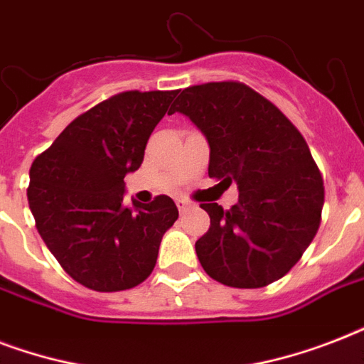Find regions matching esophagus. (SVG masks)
<instances>
[{
    "label": "esophagus",
    "mask_w": 364,
    "mask_h": 364,
    "mask_svg": "<svg viewBox=\"0 0 364 364\" xmlns=\"http://www.w3.org/2000/svg\"><path fill=\"white\" fill-rule=\"evenodd\" d=\"M176 205H177V210H179V211H181V213H183V211L187 210V208H188V205H191V204H188L187 200L177 198V200H176Z\"/></svg>",
    "instance_id": "1"
}]
</instances>
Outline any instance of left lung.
Instances as JSON below:
<instances>
[{
    "label": "left lung",
    "mask_w": 364,
    "mask_h": 364,
    "mask_svg": "<svg viewBox=\"0 0 364 364\" xmlns=\"http://www.w3.org/2000/svg\"><path fill=\"white\" fill-rule=\"evenodd\" d=\"M176 111L208 139L210 177L238 185L230 210L202 204L211 223L196 242L205 274L238 289L283 277L316 236L325 202L323 177L302 134L242 82L185 88L171 105L170 113Z\"/></svg>",
    "instance_id": "left-lung-1"
}]
</instances>
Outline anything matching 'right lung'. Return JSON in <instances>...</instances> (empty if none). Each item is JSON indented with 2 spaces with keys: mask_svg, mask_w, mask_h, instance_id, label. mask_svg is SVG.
Here are the masks:
<instances>
[{
  "mask_svg": "<svg viewBox=\"0 0 364 364\" xmlns=\"http://www.w3.org/2000/svg\"><path fill=\"white\" fill-rule=\"evenodd\" d=\"M171 92L117 94L65 126L30 168L28 204L48 251L75 282L113 293L145 282L179 211L170 196L124 202Z\"/></svg>",
  "mask_w": 364,
  "mask_h": 364,
  "instance_id": "right-lung-1",
  "label": "right lung"
}]
</instances>
